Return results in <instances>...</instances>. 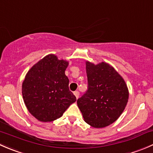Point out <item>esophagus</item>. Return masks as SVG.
Here are the masks:
<instances>
[{"label": "esophagus", "mask_w": 153, "mask_h": 153, "mask_svg": "<svg viewBox=\"0 0 153 153\" xmlns=\"http://www.w3.org/2000/svg\"><path fill=\"white\" fill-rule=\"evenodd\" d=\"M74 95H75V96L76 97V98L78 99V98H79L80 93H79V92H78V91H75V92H74Z\"/></svg>", "instance_id": "obj_1"}]
</instances>
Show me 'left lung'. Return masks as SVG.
I'll use <instances>...</instances> for the list:
<instances>
[{
    "label": "left lung",
    "mask_w": 153,
    "mask_h": 153,
    "mask_svg": "<svg viewBox=\"0 0 153 153\" xmlns=\"http://www.w3.org/2000/svg\"><path fill=\"white\" fill-rule=\"evenodd\" d=\"M88 90L77 104L84 121L94 128H104L115 122L124 112L129 99L124 79L106 62L86 61Z\"/></svg>",
    "instance_id": "1"
}]
</instances>
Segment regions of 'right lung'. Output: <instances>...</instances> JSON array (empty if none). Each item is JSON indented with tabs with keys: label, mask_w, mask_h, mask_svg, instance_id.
I'll return each mask as SVG.
<instances>
[{
	"label": "right lung",
	"mask_w": 153,
	"mask_h": 153,
	"mask_svg": "<svg viewBox=\"0 0 153 153\" xmlns=\"http://www.w3.org/2000/svg\"><path fill=\"white\" fill-rule=\"evenodd\" d=\"M69 61L49 54L34 64L22 84L24 104L29 113L41 122L61 118L76 98L69 89L65 70Z\"/></svg>",
	"instance_id": "1"
}]
</instances>
